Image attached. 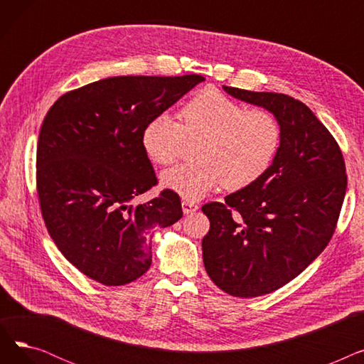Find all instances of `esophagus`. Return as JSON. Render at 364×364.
<instances>
[{"label":"esophagus","instance_id":"1","mask_svg":"<svg viewBox=\"0 0 364 364\" xmlns=\"http://www.w3.org/2000/svg\"><path fill=\"white\" fill-rule=\"evenodd\" d=\"M181 206H183V213L184 214H193V213H196L198 209H199L198 203H195L192 200H183Z\"/></svg>","mask_w":364,"mask_h":364}]
</instances>
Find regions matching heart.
Listing matches in <instances>:
<instances>
[{"label": "heart", "instance_id": "1", "mask_svg": "<svg viewBox=\"0 0 364 364\" xmlns=\"http://www.w3.org/2000/svg\"><path fill=\"white\" fill-rule=\"evenodd\" d=\"M180 118L156 114L144 127L141 144L153 162L171 165L187 143L200 141L196 164L174 166L161 177L165 188L188 200L221 186L230 192L250 187L269 171L280 149L282 127L270 110L246 109L215 88L196 92Z\"/></svg>", "mask_w": 364, "mask_h": 364}]
</instances>
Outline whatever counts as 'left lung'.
I'll list each match as a JSON object with an SVG mask.
<instances>
[{
  "label": "left lung",
  "mask_w": 364,
  "mask_h": 364,
  "mask_svg": "<svg viewBox=\"0 0 364 364\" xmlns=\"http://www.w3.org/2000/svg\"><path fill=\"white\" fill-rule=\"evenodd\" d=\"M270 110L282 143L269 171L250 187L202 206L208 276L228 295L254 298L289 283L331 242L347 190L346 162L329 129L286 94L223 87Z\"/></svg>",
  "instance_id": "left-lung-1"
}]
</instances>
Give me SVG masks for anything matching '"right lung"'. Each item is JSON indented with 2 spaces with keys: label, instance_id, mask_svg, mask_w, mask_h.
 I'll use <instances>...</instances> for the list:
<instances>
[{
  "label": "right lung",
  "instance_id": "add662e5",
  "mask_svg": "<svg viewBox=\"0 0 364 364\" xmlns=\"http://www.w3.org/2000/svg\"><path fill=\"white\" fill-rule=\"evenodd\" d=\"M203 76H113L72 90L46 114L36 147V192L47 230L63 257L106 286L137 280L151 264L150 230L183 217L165 188L131 200L158 178L141 144L150 119Z\"/></svg>",
  "mask_w": 364,
  "mask_h": 364
}]
</instances>
